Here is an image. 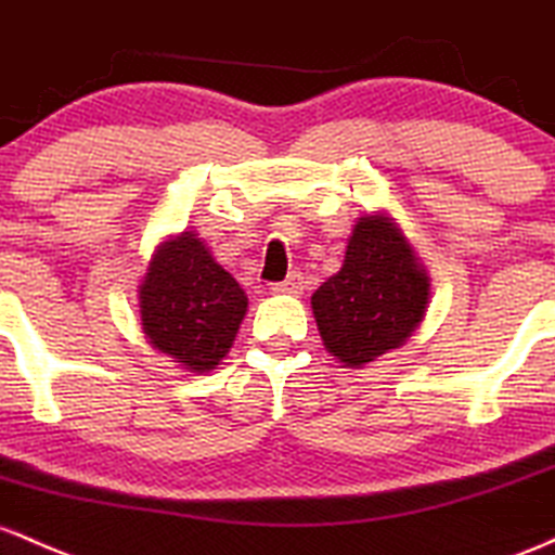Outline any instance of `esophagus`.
Returning a JSON list of instances; mask_svg holds the SVG:
<instances>
[{"instance_id":"esophagus-1","label":"esophagus","mask_w":555,"mask_h":555,"mask_svg":"<svg viewBox=\"0 0 555 555\" xmlns=\"http://www.w3.org/2000/svg\"><path fill=\"white\" fill-rule=\"evenodd\" d=\"M272 291H275L278 296H301L304 294V275L301 272H291L283 283L272 285Z\"/></svg>"}]
</instances>
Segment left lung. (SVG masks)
<instances>
[{
  "label": "left lung",
  "instance_id": "1",
  "mask_svg": "<svg viewBox=\"0 0 555 555\" xmlns=\"http://www.w3.org/2000/svg\"><path fill=\"white\" fill-rule=\"evenodd\" d=\"M427 304L425 264L385 209L359 217L344 267L311 296L322 344L348 370H364L406 344L425 320Z\"/></svg>",
  "mask_w": 555,
  "mask_h": 555
}]
</instances>
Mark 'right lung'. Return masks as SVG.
<instances>
[{
	"mask_svg": "<svg viewBox=\"0 0 555 555\" xmlns=\"http://www.w3.org/2000/svg\"><path fill=\"white\" fill-rule=\"evenodd\" d=\"M139 309L152 348L180 370L204 375L233 348L248 298L196 230H183L154 246L139 283Z\"/></svg>",
	"mask_w": 555,
	"mask_h": 555,
	"instance_id": "1",
	"label": "right lung"
}]
</instances>
